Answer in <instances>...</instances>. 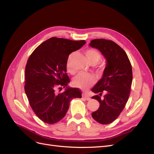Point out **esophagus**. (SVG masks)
Here are the masks:
<instances>
[{"instance_id":"obj_1","label":"esophagus","mask_w":154,"mask_h":154,"mask_svg":"<svg viewBox=\"0 0 154 154\" xmlns=\"http://www.w3.org/2000/svg\"><path fill=\"white\" fill-rule=\"evenodd\" d=\"M82 97H83V98H85L86 100H91V97L88 96L87 94H85V93H83Z\"/></svg>"}]
</instances>
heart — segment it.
I'll list each match as a JSON object with an SVG mask.
<instances>
[{
  "instance_id": "1",
  "label": "heart",
  "mask_w": 154,
  "mask_h": 154,
  "mask_svg": "<svg viewBox=\"0 0 154 154\" xmlns=\"http://www.w3.org/2000/svg\"><path fill=\"white\" fill-rule=\"evenodd\" d=\"M85 54L88 62L92 65H95L98 63L101 59V54L98 51L94 49H88L85 51ZM70 56L67 63V71L68 72L72 73V71L70 66V61L72 57ZM95 83L94 76L90 74L80 73L77 75L73 80L74 85L82 89L85 90Z\"/></svg>"
}]
</instances>
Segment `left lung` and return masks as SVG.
Listing matches in <instances>:
<instances>
[{
	"instance_id": "obj_1",
	"label": "left lung",
	"mask_w": 154,
	"mask_h": 154,
	"mask_svg": "<svg viewBox=\"0 0 154 154\" xmlns=\"http://www.w3.org/2000/svg\"><path fill=\"white\" fill-rule=\"evenodd\" d=\"M89 45L100 50L107 61L103 77L92 89L97 94L92 97L100 103L92 116L99 123L108 125L118 118L128 101L132 82V65L125 51L113 41L94 39ZM103 92L106 94L101 97Z\"/></svg>"
}]
</instances>
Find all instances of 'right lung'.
I'll use <instances>...</instances> for the list:
<instances>
[{
    "instance_id": "1",
    "label": "right lung",
    "mask_w": 154,
    "mask_h": 154,
    "mask_svg": "<svg viewBox=\"0 0 154 154\" xmlns=\"http://www.w3.org/2000/svg\"><path fill=\"white\" fill-rule=\"evenodd\" d=\"M85 43L83 40L52 37L29 56L26 66L24 90L32 110L42 122L48 124L60 122L66 116L71 101L82 97L78 88L60 91L70 82L66 73L69 55Z\"/></svg>"
}]
</instances>
